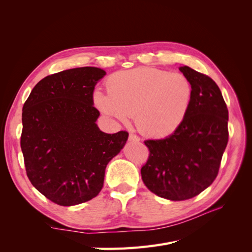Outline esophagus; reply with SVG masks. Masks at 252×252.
Masks as SVG:
<instances>
[{"mask_svg": "<svg viewBox=\"0 0 252 252\" xmlns=\"http://www.w3.org/2000/svg\"><path fill=\"white\" fill-rule=\"evenodd\" d=\"M128 140L130 142H139L140 141V138L136 134L134 133H129V136H128Z\"/></svg>", "mask_w": 252, "mask_h": 252, "instance_id": "esophagus-1", "label": "esophagus"}]
</instances>
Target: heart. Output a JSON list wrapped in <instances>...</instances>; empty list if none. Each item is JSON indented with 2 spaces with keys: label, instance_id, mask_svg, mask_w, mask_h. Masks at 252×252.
<instances>
[{
  "label": "heart",
  "instance_id": "heart-1",
  "mask_svg": "<svg viewBox=\"0 0 252 252\" xmlns=\"http://www.w3.org/2000/svg\"><path fill=\"white\" fill-rule=\"evenodd\" d=\"M107 94L96 90L94 102L120 122L135 117L139 130L152 138L173 133L184 122L192 100V86L182 73L152 67L117 71L106 79Z\"/></svg>",
  "mask_w": 252,
  "mask_h": 252
}]
</instances>
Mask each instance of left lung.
Returning a JSON list of instances; mask_svg holds the SVG:
<instances>
[{"mask_svg": "<svg viewBox=\"0 0 252 252\" xmlns=\"http://www.w3.org/2000/svg\"><path fill=\"white\" fill-rule=\"evenodd\" d=\"M192 86V100L183 124L165 139L146 140L149 149L142 180L151 192L185 201L209 187L219 173L228 143V109L211 78L180 67Z\"/></svg>", "mask_w": 252, "mask_h": 252, "instance_id": "left-lung-1", "label": "left lung"}]
</instances>
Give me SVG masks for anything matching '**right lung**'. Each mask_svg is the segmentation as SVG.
Segmentation results:
<instances>
[{"label": "right lung", "mask_w": 252, "mask_h": 252, "mask_svg": "<svg viewBox=\"0 0 252 252\" xmlns=\"http://www.w3.org/2000/svg\"><path fill=\"white\" fill-rule=\"evenodd\" d=\"M106 72L73 68L47 75L23 106L21 148L27 177L36 190L60 206L98 194L105 169L128 139L127 131L105 133L95 121L94 90Z\"/></svg>", "instance_id": "right-lung-1"}]
</instances>
